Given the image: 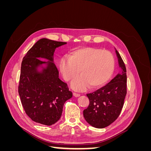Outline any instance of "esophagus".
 <instances>
[{"label":"esophagus","instance_id":"1","mask_svg":"<svg viewBox=\"0 0 151 151\" xmlns=\"http://www.w3.org/2000/svg\"><path fill=\"white\" fill-rule=\"evenodd\" d=\"M73 96H74V97H79V96H80V94H77L76 93H73Z\"/></svg>","mask_w":151,"mask_h":151}]
</instances>
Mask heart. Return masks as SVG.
Segmentation results:
<instances>
[{
	"mask_svg": "<svg viewBox=\"0 0 151 151\" xmlns=\"http://www.w3.org/2000/svg\"><path fill=\"white\" fill-rule=\"evenodd\" d=\"M60 74L69 82L79 74L71 83V88L84 91L89 87L101 88L111 79L115 68V58L112 53L101 48L85 47L72 51L69 57L62 58L58 63Z\"/></svg>",
	"mask_w": 151,
	"mask_h": 151,
	"instance_id": "b5f03b06",
	"label": "heart"
}]
</instances>
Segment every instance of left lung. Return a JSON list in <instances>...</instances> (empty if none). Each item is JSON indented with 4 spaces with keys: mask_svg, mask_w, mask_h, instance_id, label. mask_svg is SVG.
Here are the masks:
<instances>
[{
    "mask_svg": "<svg viewBox=\"0 0 151 151\" xmlns=\"http://www.w3.org/2000/svg\"><path fill=\"white\" fill-rule=\"evenodd\" d=\"M121 72L106 85L87 94L89 106L83 111L86 121L98 129L112 123L120 115L127 94L126 67L120 53L115 49Z\"/></svg>",
    "mask_w": 151,
    "mask_h": 151,
    "instance_id": "8db88e82",
    "label": "left lung"
}]
</instances>
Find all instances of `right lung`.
Segmentation results:
<instances>
[{"label":"right lung","mask_w":151,"mask_h":151,"mask_svg":"<svg viewBox=\"0 0 151 151\" xmlns=\"http://www.w3.org/2000/svg\"><path fill=\"white\" fill-rule=\"evenodd\" d=\"M66 43L40 39L22 59L18 93L27 115L40 124L55 123L61 117L65 102L72 97L67 84L59 79L53 62L55 50Z\"/></svg>","instance_id":"obj_1"}]
</instances>
